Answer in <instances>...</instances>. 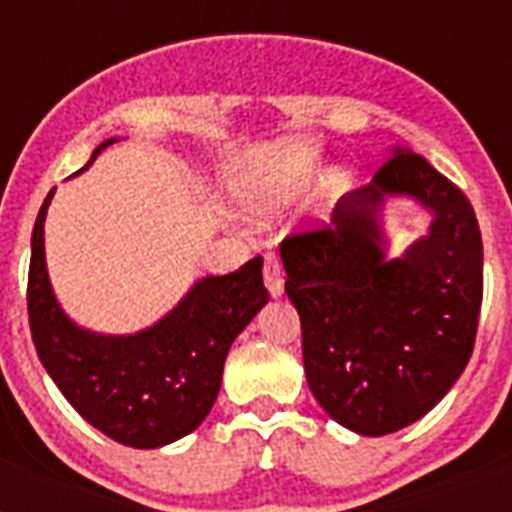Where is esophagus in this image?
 Returning a JSON list of instances; mask_svg holds the SVG:
<instances>
[{"mask_svg": "<svg viewBox=\"0 0 512 512\" xmlns=\"http://www.w3.org/2000/svg\"><path fill=\"white\" fill-rule=\"evenodd\" d=\"M263 276H265V287H268L271 297H279L281 292H284V268H281L279 257L276 255L265 257Z\"/></svg>", "mask_w": 512, "mask_h": 512, "instance_id": "1", "label": "esophagus"}]
</instances>
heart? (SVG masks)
I'll list each match as a JSON object with an SVG mask.
<instances>
[{"mask_svg": "<svg viewBox=\"0 0 512 512\" xmlns=\"http://www.w3.org/2000/svg\"><path fill=\"white\" fill-rule=\"evenodd\" d=\"M308 162H311V154L303 148H284L276 159V170L284 172V180H292L295 175L308 170Z\"/></svg>", "mask_w": 512, "mask_h": 512, "instance_id": "heart-1", "label": "heart"}]
</instances>
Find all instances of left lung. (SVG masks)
I'll use <instances>...</instances> for the list:
<instances>
[{
    "mask_svg": "<svg viewBox=\"0 0 512 512\" xmlns=\"http://www.w3.org/2000/svg\"><path fill=\"white\" fill-rule=\"evenodd\" d=\"M434 212L428 237L388 261L376 225L385 195ZM300 313L305 377L324 412L361 436L412 425L449 393L476 345L484 244L457 185L396 148L372 183L345 193L329 223L281 241Z\"/></svg>",
    "mask_w": 512,
    "mask_h": 512,
    "instance_id": "obj_1",
    "label": "left lung"
}]
</instances>
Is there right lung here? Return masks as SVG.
<instances>
[{
  "instance_id": "add662e5",
  "label": "right lung",
  "mask_w": 512,
  "mask_h": 512,
  "mask_svg": "<svg viewBox=\"0 0 512 512\" xmlns=\"http://www.w3.org/2000/svg\"><path fill=\"white\" fill-rule=\"evenodd\" d=\"M52 193L36 215L28 265V324L39 361L68 404L119 444L156 449L188 436L215 404L231 342L268 303L263 257L196 281L175 311L138 335H95L68 321L47 279L44 215Z\"/></svg>"
}]
</instances>
